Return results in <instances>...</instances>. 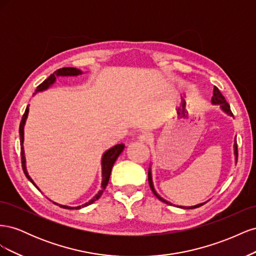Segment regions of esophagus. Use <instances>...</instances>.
<instances>
[{"instance_id": "esophagus-1", "label": "esophagus", "mask_w": 256, "mask_h": 256, "mask_svg": "<svg viewBox=\"0 0 256 256\" xmlns=\"http://www.w3.org/2000/svg\"><path fill=\"white\" fill-rule=\"evenodd\" d=\"M138 141H140L141 143H148L152 140V136L150 134L143 132V134H141L140 136H138Z\"/></svg>"}]
</instances>
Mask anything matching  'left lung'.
Wrapping results in <instances>:
<instances>
[{
	"instance_id": "left-lung-1",
	"label": "left lung",
	"mask_w": 256,
	"mask_h": 256,
	"mask_svg": "<svg viewBox=\"0 0 256 256\" xmlns=\"http://www.w3.org/2000/svg\"><path fill=\"white\" fill-rule=\"evenodd\" d=\"M212 104H218L219 106H220V109L226 113V114H228V116H233V113H232V111H230V104L226 102V98L223 97V95L221 94L220 92V90H219V88H214V94H212ZM234 154H235V162H237V157H238V150H237V143H236V138H235V143H234ZM148 182H150V189H152V193L154 196H156L161 202H164V203H166V204H168V205H172L171 203L170 202H168L166 200H164V198H162L158 193H157V191L154 190V182H152V166H150V168H148ZM206 202H204V203H200V204H198V205H194V206H180V208H184V209H193V208H198V207H200V206H202V205H204Z\"/></svg>"
}]
</instances>
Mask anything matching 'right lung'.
I'll list each match as a JSON object with an SVG mask.
<instances>
[{"instance_id":"obj_1","label":"right lung","mask_w":256,"mask_h":256,"mask_svg":"<svg viewBox=\"0 0 256 256\" xmlns=\"http://www.w3.org/2000/svg\"><path fill=\"white\" fill-rule=\"evenodd\" d=\"M82 74H83V72H81L80 69H76V68H74V67H64V68L58 69L56 72H54L52 74H50L49 78H47L42 84L38 85L35 92H34V95H36L37 92H44L46 90H48L50 86H52V85L56 83V78H58V76H80ZM28 106H30V104L26 106V112H24V114H23V116H22V120H21V122H20V127H19L20 143H21V161H22L23 172H24L26 178L35 186V187L38 190H40V188L37 187L36 184L34 182V180L30 177V175L28 173L26 161V156H24V147H23V142H24V126H26V118H28ZM124 148H125V145H124V144H116L115 146L111 147L110 150H108L106 152H104V154H102V187H100V190L98 191L97 194L92 198H90L88 202H86V203L83 204V205H80V206H76V207L62 205V204H58L56 202H53V203L58 205L62 208H66V209H80V208L86 207V206L94 203L95 200H97L100 196H102L104 189L106 188V184H108V182H109V180H110V175H111L113 164H115L116 159L118 158V156L122 154Z\"/></svg>"}]
</instances>
